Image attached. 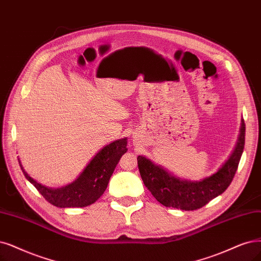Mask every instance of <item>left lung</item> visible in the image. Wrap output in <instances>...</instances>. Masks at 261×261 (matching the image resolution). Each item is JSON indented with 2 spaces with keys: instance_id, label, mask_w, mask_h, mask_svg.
Returning a JSON list of instances; mask_svg holds the SVG:
<instances>
[{
  "instance_id": "8db88e82",
  "label": "left lung",
  "mask_w": 261,
  "mask_h": 261,
  "mask_svg": "<svg viewBox=\"0 0 261 261\" xmlns=\"http://www.w3.org/2000/svg\"><path fill=\"white\" fill-rule=\"evenodd\" d=\"M245 144V123L241 128L236 147L218 171L200 180L181 179L145 156L138 157V166L144 185L162 205L194 211L207 204L228 188L238 170Z\"/></svg>"
}]
</instances>
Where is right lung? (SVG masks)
<instances>
[{
	"instance_id": "obj_1",
	"label": "right lung",
	"mask_w": 261,
	"mask_h": 261,
	"mask_svg": "<svg viewBox=\"0 0 261 261\" xmlns=\"http://www.w3.org/2000/svg\"><path fill=\"white\" fill-rule=\"evenodd\" d=\"M127 143V138H123L104 146L90 160L79 177L60 188H50L37 182L28 174L20 160H18L25 178L50 204L63 208L84 207L94 203L104 194L116 166L128 150Z\"/></svg>"
}]
</instances>
